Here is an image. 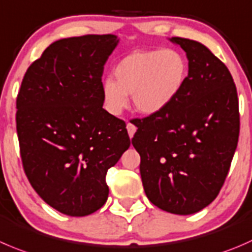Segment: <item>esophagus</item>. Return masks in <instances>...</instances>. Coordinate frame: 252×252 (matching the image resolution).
Masks as SVG:
<instances>
[{"mask_svg": "<svg viewBox=\"0 0 252 252\" xmlns=\"http://www.w3.org/2000/svg\"><path fill=\"white\" fill-rule=\"evenodd\" d=\"M126 130H128L129 138H133L134 134H135V131H136V126H134L133 123H128L126 124Z\"/></svg>", "mask_w": 252, "mask_h": 252, "instance_id": "esophagus-1", "label": "esophagus"}]
</instances>
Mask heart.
Masks as SVG:
<instances>
[{"label":"heart","mask_w":252,"mask_h":252,"mask_svg":"<svg viewBox=\"0 0 252 252\" xmlns=\"http://www.w3.org/2000/svg\"><path fill=\"white\" fill-rule=\"evenodd\" d=\"M187 74V59L177 49L133 51L116 65V80L102 82L104 107L109 113L119 116L128 107L131 94L139 113L158 114L177 98Z\"/></svg>","instance_id":"1"}]
</instances>
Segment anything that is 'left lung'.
<instances>
[{
    "label": "left lung",
    "mask_w": 252,
    "mask_h": 252,
    "mask_svg": "<svg viewBox=\"0 0 252 252\" xmlns=\"http://www.w3.org/2000/svg\"><path fill=\"white\" fill-rule=\"evenodd\" d=\"M168 40L186 51L185 86L165 111L136 119L131 144L149 201L188 216L216 199L228 175L240 129L238 92L228 67L206 45Z\"/></svg>",
    "instance_id": "8db88e82"
}]
</instances>
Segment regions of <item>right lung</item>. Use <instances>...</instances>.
<instances>
[{
	"label": "right lung",
	"mask_w": 252,
	"mask_h": 252,
	"mask_svg": "<svg viewBox=\"0 0 252 252\" xmlns=\"http://www.w3.org/2000/svg\"><path fill=\"white\" fill-rule=\"evenodd\" d=\"M114 34L54 41L27 70L17 97L24 172L40 198L85 217L108 198L106 173L130 146L126 123L103 109L102 75Z\"/></svg>",
	"instance_id": "right-lung-1"
}]
</instances>
